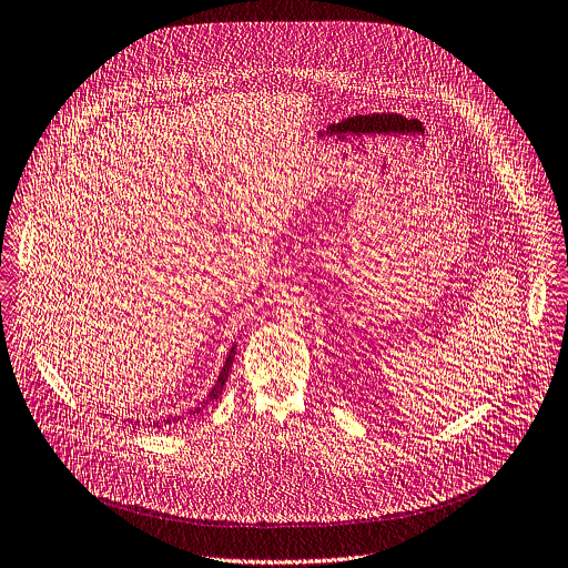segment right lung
Wrapping results in <instances>:
<instances>
[{
    "mask_svg": "<svg viewBox=\"0 0 568 568\" xmlns=\"http://www.w3.org/2000/svg\"><path fill=\"white\" fill-rule=\"evenodd\" d=\"M232 359H234V346L230 348V355L226 357V364H224V368H222V373H220V377H217V384H215V388L209 393V397L200 404V406H195V408H191L189 410V415L186 417H195V415H200L211 402H215V399H220V395H222V390H224V386H226L227 373H230V366H232ZM184 417H166V419H162V424L164 426H171V424H178V422H182ZM158 424V422H155Z\"/></svg>",
    "mask_w": 568,
    "mask_h": 568,
    "instance_id": "obj_1",
    "label": "right lung"
}]
</instances>
